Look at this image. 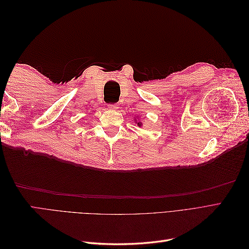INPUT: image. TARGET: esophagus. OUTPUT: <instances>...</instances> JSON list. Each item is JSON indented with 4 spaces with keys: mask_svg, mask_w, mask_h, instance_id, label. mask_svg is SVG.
<instances>
[{
    "mask_svg": "<svg viewBox=\"0 0 249 249\" xmlns=\"http://www.w3.org/2000/svg\"><path fill=\"white\" fill-rule=\"evenodd\" d=\"M109 108L114 110V109H117L118 108V105L117 104H109Z\"/></svg>",
    "mask_w": 249,
    "mask_h": 249,
    "instance_id": "1",
    "label": "esophagus"
}]
</instances>
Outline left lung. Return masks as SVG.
Wrapping results in <instances>:
<instances>
[{
    "mask_svg": "<svg viewBox=\"0 0 249 249\" xmlns=\"http://www.w3.org/2000/svg\"><path fill=\"white\" fill-rule=\"evenodd\" d=\"M140 124H141V123H140ZM139 124V123H138V124H139V125H141V124Z\"/></svg>",
    "mask_w": 249,
    "mask_h": 249,
    "instance_id": "8db88e82",
    "label": "left lung"
}]
</instances>
